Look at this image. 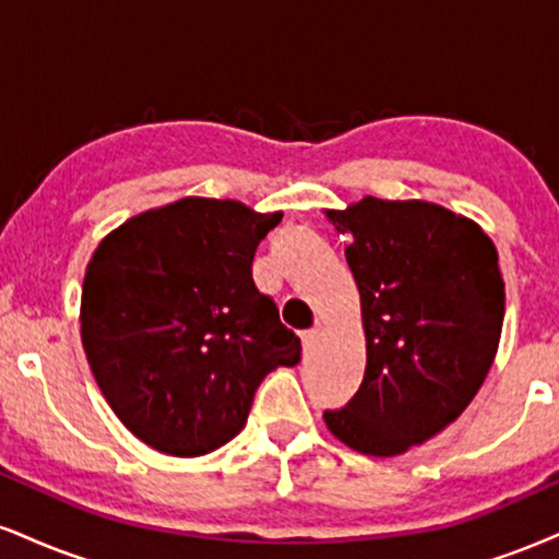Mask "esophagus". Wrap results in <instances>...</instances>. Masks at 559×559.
<instances>
[{
    "label": "esophagus",
    "mask_w": 559,
    "mask_h": 559,
    "mask_svg": "<svg viewBox=\"0 0 559 559\" xmlns=\"http://www.w3.org/2000/svg\"><path fill=\"white\" fill-rule=\"evenodd\" d=\"M318 338H320V331H318V328H314V331L301 333V346H305V352H312L314 344H318Z\"/></svg>",
    "instance_id": "esophagus-1"
}]
</instances>
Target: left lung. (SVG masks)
<instances>
[{"label":"left lung","instance_id":"1","mask_svg":"<svg viewBox=\"0 0 559 559\" xmlns=\"http://www.w3.org/2000/svg\"><path fill=\"white\" fill-rule=\"evenodd\" d=\"M328 218L352 234L367 367L322 419L359 453L401 455L459 419L492 367L506 318L497 250L472 218L425 200L365 198Z\"/></svg>","mask_w":559,"mask_h":559}]
</instances>
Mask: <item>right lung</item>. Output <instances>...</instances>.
Here are the masks:
<instances>
[{
  "label": "right lung",
  "instance_id": "1",
  "mask_svg": "<svg viewBox=\"0 0 559 559\" xmlns=\"http://www.w3.org/2000/svg\"><path fill=\"white\" fill-rule=\"evenodd\" d=\"M281 218L181 198L124 221L93 252L80 301L87 365L145 445L179 459L226 445L265 374L301 359L252 281L254 250Z\"/></svg>",
  "mask_w": 559,
  "mask_h": 559
}]
</instances>
